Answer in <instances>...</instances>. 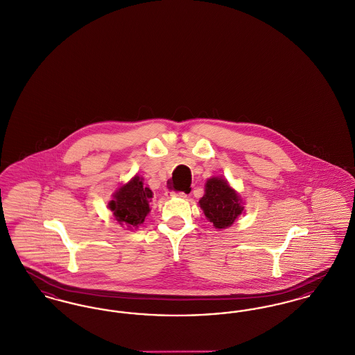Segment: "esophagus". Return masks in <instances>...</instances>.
I'll return each mask as SVG.
<instances>
[{"instance_id":"34e87169","label":"esophagus","mask_w":355,"mask_h":355,"mask_svg":"<svg viewBox=\"0 0 355 355\" xmlns=\"http://www.w3.org/2000/svg\"><path fill=\"white\" fill-rule=\"evenodd\" d=\"M168 196L170 198H186L187 197L186 193H169Z\"/></svg>"}]
</instances>
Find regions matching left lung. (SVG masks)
Returning a JSON list of instances; mask_svg holds the SVG:
<instances>
[{"label": "left lung", "instance_id": "8db88e82", "mask_svg": "<svg viewBox=\"0 0 355 355\" xmlns=\"http://www.w3.org/2000/svg\"><path fill=\"white\" fill-rule=\"evenodd\" d=\"M198 203L205 217L218 230L230 227L245 210L238 191L222 177H210L206 181L205 194Z\"/></svg>", "mask_w": 355, "mask_h": 355}]
</instances>
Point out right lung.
Here are the masks:
<instances>
[{
	"mask_svg": "<svg viewBox=\"0 0 355 355\" xmlns=\"http://www.w3.org/2000/svg\"><path fill=\"white\" fill-rule=\"evenodd\" d=\"M112 197L113 200L107 203V207L121 226L138 229L150 213L153 191L149 186L144 185V178L138 174L126 184L119 186Z\"/></svg>",
	"mask_w": 355,
	"mask_h": 355,
	"instance_id": "right-lung-1",
	"label": "right lung"
}]
</instances>
